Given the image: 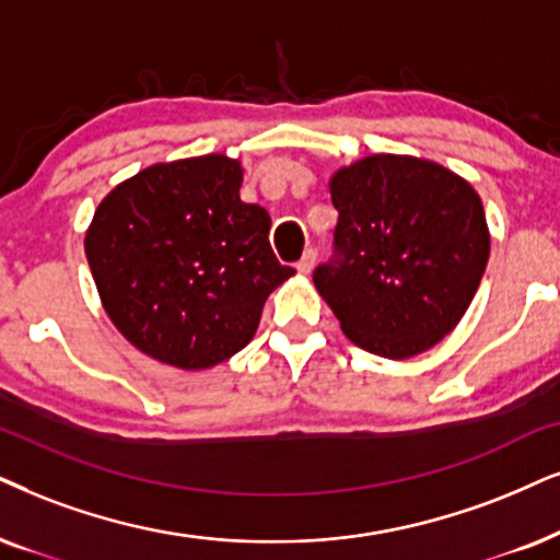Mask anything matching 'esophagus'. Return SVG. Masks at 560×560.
<instances>
[{
	"label": "esophagus",
	"instance_id": "obj_1",
	"mask_svg": "<svg viewBox=\"0 0 560 560\" xmlns=\"http://www.w3.org/2000/svg\"><path fill=\"white\" fill-rule=\"evenodd\" d=\"M313 268H315V253L307 250V253H304V256L300 258V264H296V271H300L302 276H307L310 271H313Z\"/></svg>",
	"mask_w": 560,
	"mask_h": 560
}]
</instances>
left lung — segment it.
<instances>
[{
	"label": "left lung",
	"mask_w": 560,
	"mask_h": 560,
	"mask_svg": "<svg viewBox=\"0 0 560 560\" xmlns=\"http://www.w3.org/2000/svg\"><path fill=\"white\" fill-rule=\"evenodd\" d=\"M338 258L315 289L351 343L419 357L463 320L483 279L491 235L480 196L444 165L370 154L330 175Z\"/></svg>",
	"instance_id": "1"
}]
</instances>
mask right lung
<instances>
[{
	"label": "right lung",
	"mask_w": 560,
	"mask_h": 560,
	"mask_svg": "<svg viewBox=\"0 0 560 560\" xmlns=\"http://www.w3.org/2000/svg\"><path fill=\"white\" fill-rule=\"evenodd\" d=\"M240 160L203 154L139 170L95 209L84 253L103 310L160 364L196 372L235 357L294 276L268 245V211L240 201Z\"/></svg>",
	"instance_id": "right-lung-1"
}]
</instances>
